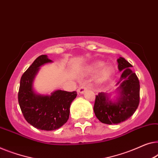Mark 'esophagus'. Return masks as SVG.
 Wrapping results in <instances>:
<instances>
[{
	"label": "esophagus",
	"instance_id": "1",
	"mask_svg": "<svg viewBox=\"0 0 158 158\" xmlns=\"http://www.w3.org/2000/svg\"><path fill=\"white\" fill-rule=\"evenodd\" d=\"M88 87L86 85H81L80 88H78V90H77V92L79 93H81V94H83L84 93L85 91L88 90Z\"/></svg>",
	"mask_w": 158,
	"mask_h": 158
}]
</instances>
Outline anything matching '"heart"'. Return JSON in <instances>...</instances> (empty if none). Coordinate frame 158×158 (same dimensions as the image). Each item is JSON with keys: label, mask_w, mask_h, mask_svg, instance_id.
Segmentation results:
<instances>
[{"label": "heart", "mask_w": 158, "mask_h": 158, "mask_svg": "<svg viewBox=\"0 0 158 158\" xmlns=\"http://www.w3.org/2000/svg\"><path fill=\"white\" fill-rule=\"evenodd\" d=\"M105 65V63L103 62H97L94 64L93 67V71L96 72L100 68H101ZM114 73H115V70L114 68L112 66H106L104 68H102L101 71L100 72L99 75H98V81L100 82H106L108 81L113 76Z\"/></svg>", "instance_id": "b5f03b06"}]
</instances>
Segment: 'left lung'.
Wrapping results in <instances>:
<instances>
[{"instance_id": "1", "label": "left lung", "mask_w": 158, "mask_h": 158, "mask_svg": "<svg viewBox=\"0 0 158 158\" xmlns=\"http://www.w3.org/2000/svg\"><path fill=\"white\" fill-rule=\"evenodd\" d=\"M118 69L122 72L117 85L118 96L115 101L110 95L99 93L95 96V115L100 122L105 124H118L127 120L133 115L140 102V82L136 74L130 70L132 65L120 57L118 59Z\"/></svg>"}]
</instances>
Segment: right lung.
Wrapping results in <instances>:
<instances>
[{"mask_svg": "<svg viewBox=\"0 0 158 158\" xmlns=\"http://www.w3.org/2000/svg\"><path fill=\"white\" fill-rule=\"evenodd\" d=\"M52 61L46 55L34 60L23 74L18 91V102L27 122L35 128L54 130L67 122L70 115V104L77 93L58 90L51 95H40L33 90V82L41 65Z\"/></svg>", "mask_w": 158, "mask_h": 158, "instance_id": "obj_1", "label": "right lung"}]
</instances>
